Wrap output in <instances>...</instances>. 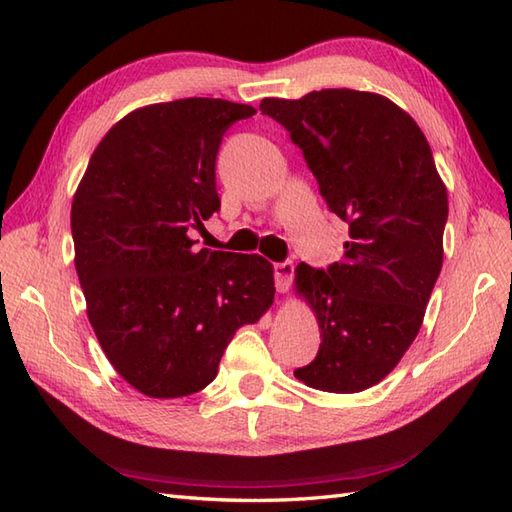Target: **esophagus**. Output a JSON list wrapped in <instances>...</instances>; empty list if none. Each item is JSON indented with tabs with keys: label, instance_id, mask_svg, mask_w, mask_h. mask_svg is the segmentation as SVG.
I'll list each match as a JSON object with an SVG mask.
<instances>
[{
	"label": "esophagus",
	"instance_id": "obj_1",
	"mask_svg": "<svg viewBox=\"0 0 512 512\" xmlns=\"http://www.w3.org/2000/svg\"><path fill=\"white\" fill-rule=\"evenodd\" d=\"M273 273H275V286L279 292H286L292 284V275H295V264L286 259V262H279L273 266Z\"/></svg>",
	"mask_w": 512,
	"mask_h": 512
}]
</instances>
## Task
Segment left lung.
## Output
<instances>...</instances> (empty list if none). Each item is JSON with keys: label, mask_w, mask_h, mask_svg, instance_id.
Masks as SVG:
<instances>
[{"label": "left lung", "mask_w": 512, "mask_h": 512, "mask_svg": "<svg viewBox=\"0 0 512 512\" xmlns=\"http://www.w3.org/2000/svg\"><path fill=\"white\" fill-rule=\"evenodd\" d=\"M259 110L288 129L328 209L350 226L341 262L295 270L321 328L317 358L295 376L356 394L380 383L420 330L442 270L447 187L416 121L385 96L321 90Z\"/></svg>", "instance_id": "8db88e82"}]
</instances>
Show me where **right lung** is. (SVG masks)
Segmentation results:
<instances>
[{
    "mask_svg": "<svg viewBox=\"0 0 512 512\" xmlns=\"http://www.w3.org/2000/svg\"><path fill=\"white\" fill-rule=\"evenodd\" d=\"M257 110L180 99L121 118L94 149L72 200L74 266L107 361L149 398L204 389L233 334L273 306L262 255L195 248L220 211L215 158Z\"/></svg>",
    "mask_w": 512,
    "mask_h": 512,
    "instance_id": "obj_1",
    "label": "right lung"
}]
</instances>
